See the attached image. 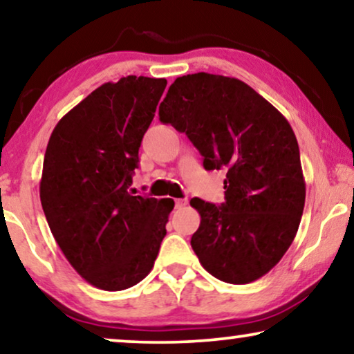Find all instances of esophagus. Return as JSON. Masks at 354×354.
Segmentation results:
<instances>
[{"mask_svg": "<svg viewBox=\"0 0 354 354\" xmlns=\"http://www.w3.org/2000/svg\"><path fill=\"white\" fill-rule=\"evenodd\" d=\"M187 206V200H176V207L177 209H182V207Z\"/></svg>", "mask_w": 354, "mask_h": 354, "instance_id": "obj_1", "label": "esophagus"}]
</instances>
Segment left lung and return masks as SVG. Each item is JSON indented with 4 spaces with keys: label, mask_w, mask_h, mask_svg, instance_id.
Masks as SVG:
<instances>
[{
    "label": "left lung",
    "mask_w": 354,
    "mask_h": 354,
    "mask_svg": "<svg viewBox=\"0 0 354 354\" xmlns=\"http://www.w3.org/2000/svg\"><path fill=\"white\" fill-rule=\"evenodd\" d=\"M159 120L185 132L206 171L227 169L225 203L192 198V248L227 283H250L282 259L301 221L306 183L288 120L234 77L188 74L169 86Z\"/></svg>",
    "instance_id": "1"
}]
</instances>
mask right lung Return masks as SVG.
Here are the masks:
<instances>
[{
  "instance_id": "1",
  "label": "right lung",
  "mask_w": 354,
  "mask_h": 354,
  "mask_svg": "<svg viewBox=\"0 0 354 354\" xmlns=\"http://www.w3.org/2000/svg\"><path fill=\"white\" fill-rule=\"evenodd\" d=\"M166 79L127 75L72 108L53 130L40 180L48 225L66 259L106 292L151 272L166 235L171 198L133 196L142 138Z\"/></svg>"
}]
</instances>
